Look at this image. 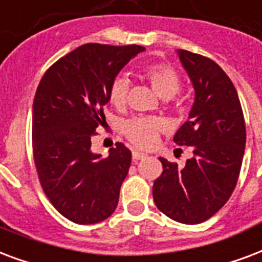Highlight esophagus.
Masks as SVG:
<instances>
[{
    "mask_svg": "<svg viewBox=\"0 0 262 262\" xmlns=\"http://www.w3.org/2000/svg\"><path fill=\"white\" fill-rule=\"evenodd\" d=\"M132 157H133L135 161H139V159H144V158H147V154L141 152V151H137V149H136V151L132 152Z\"/></svg>",
    "mask_w": 262,
    "mask_h": 262,
    "instance_id": "obj_1",
    "label": "esophagus"
}]
</instances>
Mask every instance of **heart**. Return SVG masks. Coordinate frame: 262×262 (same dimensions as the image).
Masks as SVG:
<instances>
[{
	"mask_svg": "<svg viewBox=\"0 0 262 262\" xmlns=\"http://www.w3.org/2000/svg\"><path fill=\"white\" fill-rule=\"evenodd\" d=\"M143 77L147 79L162 99H170L179 92L180 77L170 66L154 63L143 67ZM129 81L125 77H117L108 89V101L114 107L122 108L126 104ZM163 129V122L158 118L137 117L123 123V135L136 147L147 148L157 143L159 132Z\"/></svg>",
	"mask_w": 262,
	"mask_h": 262,
	"instance_id": "obj_1",
	"label": "heart"
}]
</instances>
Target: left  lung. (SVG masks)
Returning a JSON list of instances; mask_svg holds the SVG:
<instances>
[{
	"mask_svg": "<svg viewBox=\"0 0 262 262\" xmlns=\"http://www.w3.org/2000/svg\"><path fill=\"white\" fill-rule=\"evenodd\" d=\"M195 91L188 121L176 132V144L192 147L184 167L159 158L163 171L154 181V202L183 224H199L224 206L242 166L246 126L232 81L217 63L179 49Z\"/></svg>",
	"mask_w": 262,
	"mask_h": 262,
	"instance_id": "8db88e82",
	"label": "left lung"
}]
</instances>
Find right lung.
Wrapping results in <instances>:
<instances>
[{
  "label": "right lung",
  "instance_id": "obj_1",
  "mask_svg": "<svg viewBox=\"0 0 262 262\" xmlns=\"http://www.w3.org/2000/svg\"><path fill=\"white\" fill-rule=\"evenodd\" d=\"M144 47L85 43L43 74L33 104V152L38 177L60 214L96 224L113 214L132 152L117 143L103 158L91 149L104 126L108 89Z\"/></svg>",
  "mask_w": 262,
  "mask_h": 262
}]
</instances>
